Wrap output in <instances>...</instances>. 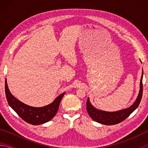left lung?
I'll return each instance as SVG.
<instances>
[{
  "label": "left lung",
  "mask_w": 148,
  "mask_h": 148,
  "mask_svg": "<svg viewBox=\"0 0 148 148\" xmlns=\"http://www.w3.org/2000/svg\"><path fill=\"white\" fill-rule=\"evenodd\" d=\"M142 73L141 79H140V92L138 96L136 101L129 108H126L122 110H119L117 112H108L102 110H97L92 106L90 103L89 98L87 99L86 102L87 111L88 112L89 116L91 117L94 121L99 123L106 125H113L117 123H119L121 121H124L127 119L130 115L136 110L138 106H139L140 102L141 101L142 92H143V85H142Z\"/></svg>",
  "instance_id": "obj_1"
}]
</instances>
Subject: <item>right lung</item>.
Listing matches in <instances>:
<instances>
[{
  "mask_svg": "<svg viewBox=\"0 0 148 148\" xmlns=\"http://www.w3.org/2000/svg\"><path fill=\"white\" fill-rule=\"evenodd\" d=\"M5 93L10 106L22 119L28 123L38 125L50 121L56 116L60 102L65 92L57 97L51 104L40 108L28 106L15 98L9 91L6 79L5 80Z\"/></svg>",
  "mask_w": 148,
  "mask_h": 148,
  "instance_id": "add662e5",
  "label": "right lung"
}]
</instances>
